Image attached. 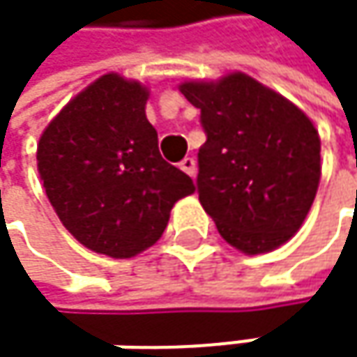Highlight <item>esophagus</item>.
Masks as SVG:
<instances>
[{
    "mask_svg": "<svg viewBox=\"0 0 357 357\" xmlns=\"http://www.w3.org/2000/svg\"><path fill=\"white\" fill-rule=\"evenodd\" d=\"M179 169L185 172L190 178H196V159H194V157H185V159L179 163Z\"/></svg>",
    "mask_w": 357,
    "mask_h": 357,
    "instance_id": "34e87169",
    "label": "esophagus"
}]
</instances>
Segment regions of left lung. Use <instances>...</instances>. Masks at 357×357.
Instances as JSON below:
<instances>
[{"label":"left lung","mask_w":357,"mask_h":357,"mask_svg":"<svg viewBox=\"0 0 357 357\" xmlns=\"http://www.w3.org/2000/svg\"><path fill=\"white\" fill-rule=\"evenodd\" d=\"M200 109L198 198L221 238L254 256L283 246L308 217L321 181V136L312 119L244 72L183 80Z\"/></svg>","instance_id":"obj_1"}]
</instances>
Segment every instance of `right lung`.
<instances>
[{
	"mask_svg": "<svg viewBox=\"0 0 357 357\" xmlns=\"http://www.w3.org/2000/svg\"><path fill=\"white\" fill-rule=\"evenodd\" d=\"M149 89L115 72L80 91L43 130L36 169L63 227L89 250L132 258L165 231L196 185L159 153Z\"/></svg>",
	"mask_w": 357,
	"mask_h": 357,
	"instance_id": "obj_1",
	"label": "right lung"
}]
</instances>
